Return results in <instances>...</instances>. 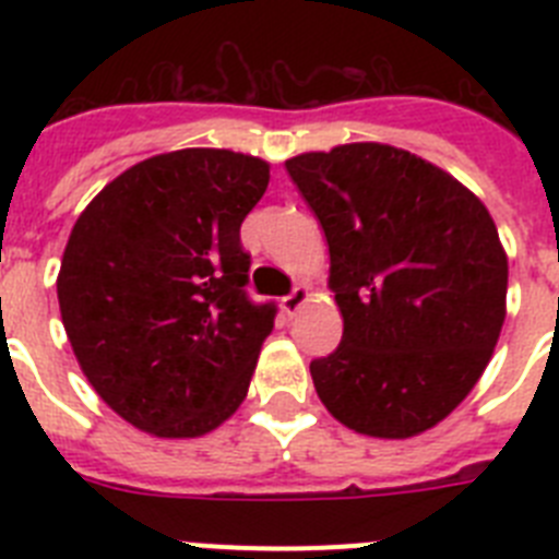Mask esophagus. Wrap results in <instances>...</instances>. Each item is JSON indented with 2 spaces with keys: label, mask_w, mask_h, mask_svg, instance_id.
Returning a JSON list of instances; mask_svg holds the SVG:
<instances>
[{
  "label": "esophagus",
  "mask_w": 559,
  "mask_h": 559,
  "mask_svg": "<svg viewBox=\"0 0 559 559\" xmlns=\"http://www.w3.org/2000/svg\"><path fill=\"white\" fill-rule=\"evenodd\" d=\"M308 296H310V290L305 288V285H296V288L290 290L288 296H283V310L288 316H294L296 310H299L305 302H308Z\"/></svg>",
  "instance_id": "34e87169"
}]
</instances>
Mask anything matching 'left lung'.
Listing matches in <instances>:
<instances>
[{
	"mask_svg": "<svg viewBox=\"0 0 559 559\" xmlns=\"http://www.w3.org/2000/svg\"><path fill=\"white\" fill-rule=\"evenodd\" d=\"M330 246L341 344L310 360L328 412L358 433L437 426L481 378L507 302V254L467 187L378 142L285 162Z\"/></svg>",
	"mask_w": 559,
	"mask_h": 559,
	"instance_id": "1",
	"label": "left lung"
}]
</instances>
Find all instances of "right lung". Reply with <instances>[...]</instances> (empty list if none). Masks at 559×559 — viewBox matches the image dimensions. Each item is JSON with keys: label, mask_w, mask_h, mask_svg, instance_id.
I'll use <instances>...</instances> for the list:
<instances>
[{"label": "right lung", "mask_w": 559, "mask_h": 559, "mask_svg": "<svg viewBox=\"0 0 559 559\" xmlns=\"http://www.w3.org/2000/svg\"><path fill=\"white\" fill-rule=\"evenodd\" d=\"M269 165L187 147L103 187L69 235L58 305L83 374L114 412L167 439L218 428L249 392L274 330L251 302L240 224Z\"/></svg>", "instance_id": "right-lung-1"}]
</instances>
